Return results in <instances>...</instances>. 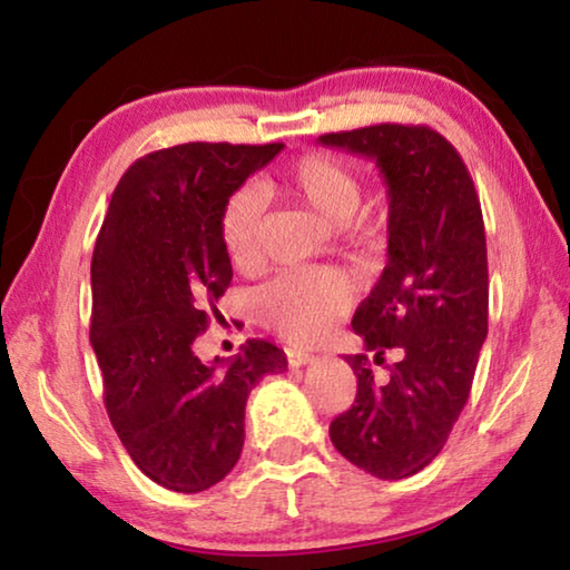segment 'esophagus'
I'll list each match as a JSON object with an SVG mask.
<instances>
[{
    "label": "esophagus",
    "mask_w": 570,
    "mask_h": 570,
    "mask_svg": "<svg viewBox=\"0 0 570 570\" xmlns=\"http://www.w3.org/2000/svg\"><path fill=\"white\" fill-rule=\"evenodd\" d=\"M286 360L292 367H304L314 363V355H309V352L304 350H286Z\"/></svg>",
    "instance_id": "34e87169"
}]
</instances>
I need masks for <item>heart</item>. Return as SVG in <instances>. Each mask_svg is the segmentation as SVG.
Instances as JSON below:
<instances>
[{"label":"heart","mask_w":570,"mask_h":570,"mask_svg":"<svg viewBox=\"0 0 570 570\" xmlns=\"http://www.w3.org/2000/svg\"><path fill=\"white\" fill-rule=\"evenodd\" d=\"M274 187L312 210L330 228H342L355 218L363 203V183L347 161L337 157L306 155L274 179ZM264 205L256 195H233L223 210L220 236L225 253L236 268H250L261 253ZM352 302V286L337 271L296 268L276 276L253 296V312L264 327L296 345L322 340Z\"/></svg>","instance_id":"obj_1"}]
</instances>
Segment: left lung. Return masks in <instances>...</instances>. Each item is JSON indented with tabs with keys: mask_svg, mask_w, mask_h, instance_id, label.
I'll return each mask as SVG.
<instances>
[{
	"mask_svg": "<svg viewBox=\"0 0 570 570\" xmlns=\"http://www.w3.org/2000/svg\"><path fill=\"white\" fill-rule=\"evenodd\" d=\"M322 147L373 159L387 185V264L352 330L363 355L352 409L330 423L334 449L377 480L429 466L472 391L487 340V240L480 197L459 151L429 126L377 124L324 134ZM395 351L392 381L372 363Z\"/></svg>",
	"mask_w": 570,
	"mask_h": 570,
	"instance_id": "1",
	"label": "left lung"
}]
</instances>
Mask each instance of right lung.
<instances>
[{
    "instance_id": "add662e5",
    "label": "right lung",
    "mask_w": 570,
    "mask_h": 570,
    "mask_svg": "<svg viewBox=\"0 0 570 570\" xmlns=\"http://www.w3.org/2000/svg\"><path fill=\"white\" fill-rule=\"evenodd\" d=\"M284 144L189 141L124 171L98 233L90 345L104 403L144 474L175 492L218 484L240 459L246 401L284 373V350L248 340L236 357L203 363L195 340L233 278L220 220L230 195Z\"/></svg>"
}]
</instances>
